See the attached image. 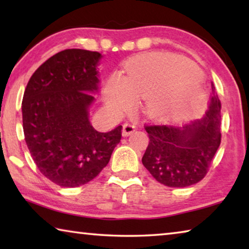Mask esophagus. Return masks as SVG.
I'll list each match as a JSON object with an SVG mask.
<instances>
[{
    "mask_svg": "<svg viewBox=\"0 0 249 249\" xmlns=\"http://www.w3.org/2000/svg\"><path fill=\"white\" fill-rule=\"evenodd\" d=\"M133 132H135V126L129 124V123H125L123 125V136L124 137H127L129 136L130 134H132Z\"/></svg>",
    "mask_w": 249,
    "mask_h": 249,
    "instance_id": "obj_1",
    "label": "esophagus"
}]
</instances>
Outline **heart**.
Instances as JSON below:
<instances>
[{
  "label": "heart",
  "mask_w": 249,
  "mask_h": 249,
  "mask_svg": "<svg viewBox=\"0 0 249 249\" xmlns=\"http://www.w3.org/2000/svg\"><path fill=\"white\" fill-rule=\"evenodd\" d=\"M199 70L179 58L142 54L126 66V77L114 73L107 79L103 96L116 115L132 111L137 99L146 120L168 123L183 120L203 107L205 92Z\"/></svg>",
  "instance_id": "b5f03b06"
}]
</instances>
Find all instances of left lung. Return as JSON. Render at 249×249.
I'll list each match as a JSON object with an SVG mask.
<instances>
[{
  "label": "left lung",
  "instance_id": "8db88e82",
  "mask_svg": "<svg viewBox=\"0 0 249 249\" xmlns=\"http://www.w3.org/2000/svg\"><path fill=\"white\" fill-rule=\"evenodd\" d=\"M212 92H215L213 82ZM221 102L211 99L205 115L182 127L146 126L149 144L142 162L158 182L184 188L204 178L221 144Z\"/></svg>",
  "mask_w": 249,
  "mask_h": 249
}]
</instances>
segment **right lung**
I'll use <instances>...</instances> for the list:
<instances>
[{
	"label": "right lung",
	"mask_w": 249,
	"mask_h": 249,
	"mask_svg": "<svg viewBox=\"0 0 249 249\" xmlns=\"http://www.w3.org/2000/svg\"><path fill=\"white\" fill-rule=\"evenodd\" d=\"M102 54L66 49L29 79L22 103L25 142L37 168L62 188L89 182L107 165L122 138V125L101 133L90 122L99 92Z\"/></svg>",
	"instance_id": "right-lung-1"
}]
</instances>
